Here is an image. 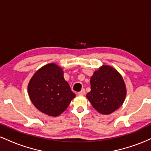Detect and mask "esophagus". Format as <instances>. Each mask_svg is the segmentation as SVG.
Here are the masks:
<instances>
[{"mask_svg":"<svg viewBox=\"0 0 151 151\" xmlns=\"http://www.w3.org/2000/svg\"><path fill=\"white\" fill-rule=\"evenodd\" d=\"M78 94H79V95H84V94H85V89H81V91H79V93H78Z\"/></svg>","mask_w":151,"mask_h":151,"instance_id":"1","label":"esophagus"}]
</instances>
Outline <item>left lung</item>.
I'll list each match as a JSON object with an SVG mask.
<instances>
[{"label": "left lung", "instance_id": "1", "mask_svg": "<svg viewBox=\"0 0 151 151\" xmlns=\"http://www.w3.org/2000/svg\"><path fill=\"white\" fill-rule=\"evenodd\" d=\"M91 91L86 94L99 113L110 114L120 108L126 96V87L121 74L109 65H102L90 79Z\"/></svg>", "mask_w": 151, "mask_h": 151}]
</instances>
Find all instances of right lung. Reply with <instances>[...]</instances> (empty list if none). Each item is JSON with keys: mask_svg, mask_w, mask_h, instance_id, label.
Returning a JSON list of instances; mask_svg holds the SVG:
<instances>
[{"mask_svg": "<svg viewBox=\"0 0 151 151\" xmlns=\"http://www.w3.org/2000/svg\"><path fill=\"white\" fill-rule=\"evenodd\" d=\"M27 91L35 108L55 117L63 113L76 96L64 78L62 68L55 63L39 69L29 81Z\"/></svg>", "mask_w": 151, "mask_h": 151, "instance_id": "add662e5", "label": "right lung"}]
</instances>
